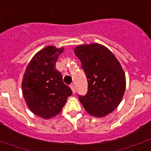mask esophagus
<instances>
[{
  "mask_svg": "<svg viewBox=\"0 0 151 151\" xmlns=\"http://www.w3.org/2000/svg\"><path fill=\"white\" fill-rule=\"evenodd\" d=\"M70 88L71 89H72V91H73V93H75V86H74V85H70Z\"/></svg>",
  "mask_w": 151,
  "mask_h": 151,
  "instance_id": "1",
  "label": "esophagus"
}]
</instances>
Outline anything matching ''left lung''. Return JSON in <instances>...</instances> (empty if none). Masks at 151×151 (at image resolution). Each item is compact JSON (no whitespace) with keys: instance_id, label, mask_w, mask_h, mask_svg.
<instances>
[{"instance_id":"8db88e82","label":"left lung","mask_w":151,"mask_h":151,"mask_svg":"<svg viewBox=\"0 0 151 151\" xmlns=\"http://www.w3.org/2000/svg\"><path fill=\"white\" fill-rule=\"evenodd\" d=\"M88 81V91L78 99L86 111L96 117L111 113L121 101L126 78L120 63L104 46L81 45L74 49Z\"/></svg>"}]
</instances>
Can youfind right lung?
Masks as SVG:
<instances>
[{
    "label": "right lung",
    "mask_w": 151,
    "mask_h": 151,
    "mask_svg": "<svg viewBox=\"0 0 151 151\" xmlns=\"http://www.w3.org/2000/svg\"><path fill=\"white\" fill-rule=\"evenodd\" d=\"M63 52V47H46L32 58L24 74L22 92L27 105L33 113L43 119L60 113L73 93L55 66Z\"/></svg>",
    "instance_id": "right-lung-1"
}]
</instances>
